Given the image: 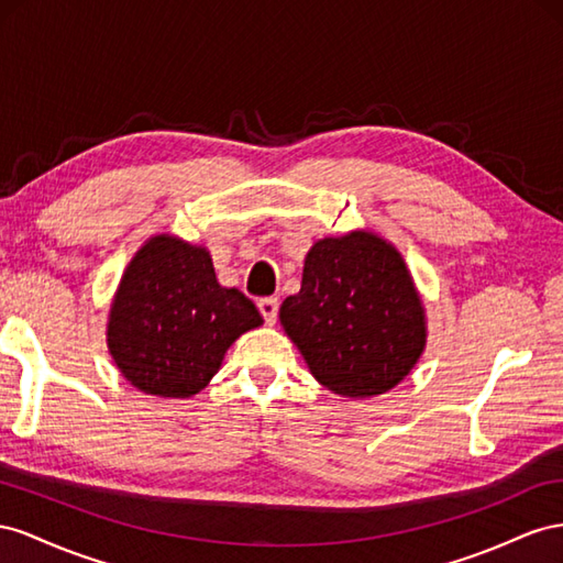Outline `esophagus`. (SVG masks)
<instances>
[{"instance_id":"obj_1","label":"esophagus","mask_w":563,"mask_h":563,"mask_svg":"<svg viewBox=\"0 0 563 563\" xmlns=\"http://www.w3.org/2000/svg\"><path fill=\"white\" fill-rule=\"evenodd\" d=\"M256 307H260V311H262V316H264L268 325L276 323V318H278V299L276 297H264V299L256 301Z\"/></svg>"}]
</instances>
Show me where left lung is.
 Wrapping results in <instances>:
<instances>
[{"label": "left lung", "instance_id": "8db88e82", "mask_svg": "<svg viewBox=\"0 0 563 563\" xmlns=\"http://www.w3.org/2000/svg\"><path fill=\"white\" fill-rule=\"evenodd\" d=\"M280 323L311 375L349 398L394 389L427 344L424 307L404 256L367 231L318 240Z\"/></svg>", "mask_w": 563, "mask_h": 563}]
</instances>
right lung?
I'll return each mask as SVG.
<instances>
[{"label":"right lung","instance_id":"obj_1","mask_svg":"<svg viewBox=\"0 0 563 563\" xmlns=\"http://www.w3.org/2000/svg\"><path fill=\"white\" fill-rule=\"evenodd\" d=\"M262 323L252 299L219 285L210 252L163 233L124 268L106 342L136 389L188 398L210 384L238 336Z\"/></svg>","mask_w":563,"mask_h":563}]
</instances>
